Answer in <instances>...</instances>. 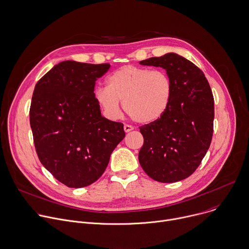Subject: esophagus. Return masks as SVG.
I'll return each mask as SVG.
<instances>
[{"label":"esophagus","mask_w":249,"mask_h":249,"mask_svg":"<svg viewBox=\"0 0 249 249\" xmlns=\"http://www.w3.org/2000/svg\"><path fill=\"white\" fill-rule=\"evenodd\" d=\"M134 130V128L131 126V125H124V131L126 132V133H129V132H131V131H133Z\"/></svg>","instance_id":"1"}]
</instances>
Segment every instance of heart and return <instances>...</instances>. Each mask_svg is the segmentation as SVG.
I'll list each match as a JSON object with an SVG mask.
<instances>
[{"instance_id": "heart-1", "label": "heart", "mask_w": 249, "mask_h": 249, "mask_svg": "<svg viewBox=\"0 0 249 249\" xmlns=\"http://www.w3.org/2000/svg\"><path fill=\"white\" fill-rule=\"evenodd\" d=\"M107 88L95 90V100L110 120L121 116L120 103L132 120L152 124L168 111L173 98V84L164 70L124 65L107 79Z\"/></svg>"}]
</instances>
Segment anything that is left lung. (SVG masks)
Masks as SVG:
<instances>
[{
	"label": "left lung",
	"mask_w": 249,
	"mask_h": 249,
	"mask_svg": "<svg viewBox=\"0 0 249 249\" xmlns=\"http://www.w3.org/2000/svg\"><path fill=\"white\" fill-rule=\"evenodd\" d=\"M166 70L173 84L171 106L160 120L140 127L143 144L139 161L161 183L190 177L205 156L213 136L214 98L203 72L173 53L140 61Z\"/></svg>",
	"instance_id": "1"
}]
</instances>
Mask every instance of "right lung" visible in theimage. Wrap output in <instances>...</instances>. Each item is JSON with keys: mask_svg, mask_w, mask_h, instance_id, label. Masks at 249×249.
<instances>
[{"mask_svg": "<svg viewBox=\"0 0 249 249\" xmlns=\"http://www.w3.org/2000/svg\"><path fill=\"white\" fill-rule=\"evenodd\" d=\"M109 67V63L62 61L35 86L29 118L37 155L69 188L95 183L125 137L124 125L102 116L95 100L96 81Z\"/></svg>", "mask_w": 249, "mask_h": 249, "instance_id": "add662e5", "label": "right lung"}]
</instances>
